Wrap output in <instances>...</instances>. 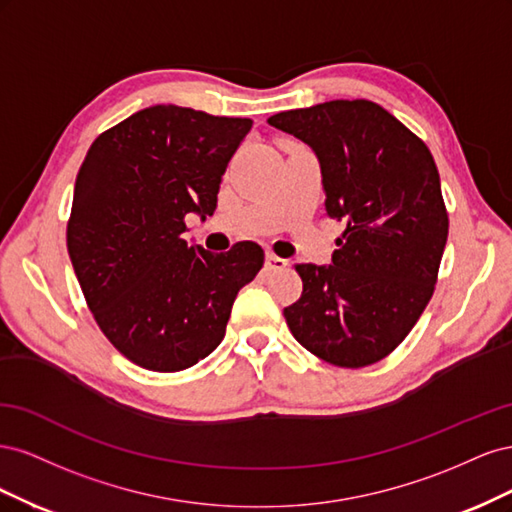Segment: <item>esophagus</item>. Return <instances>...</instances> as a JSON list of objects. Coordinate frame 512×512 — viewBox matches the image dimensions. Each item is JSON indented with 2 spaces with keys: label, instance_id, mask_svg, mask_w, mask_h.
Masks as SVG:
<instances>
[{
  "label": "esophagus",
  "instance_id": "34e87169",
  "mask_svg": "<svg viewBox=\"0 0 512 512\" xmlns=\"http://www.w3.org/2000/svg\"><path fill=\"white\" fill-rule=\"evenodd\" d=\"M288 267V260L286 258H280L275 254H267V269L269 271H282Z\"/></svg>",
  "mask_w": 512,
  "mask_h": 512
}]
</instances>
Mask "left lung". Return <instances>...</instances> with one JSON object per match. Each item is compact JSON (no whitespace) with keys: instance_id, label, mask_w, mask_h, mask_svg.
I'll list each match as a JSON object with an SVG mask.
<instances>
[{"instance_id":"8db88e82","label":"left lung","mask_w":512,"mask_h":512,"mask_svg":"<svg viewBox=\"0 0 512 512\" xmlns=\"http://www.w3.org/2000/svg\"><path fill=\"white\" fill-rule=\"evenodd\" d=\"M316 151L324 209L346 230L333 265H294L303 280L284 318L318 359L359 369L389 356L436 290L448 237L427 145L371 100H331L269 117Z\"/></svg>"}]
</instances>
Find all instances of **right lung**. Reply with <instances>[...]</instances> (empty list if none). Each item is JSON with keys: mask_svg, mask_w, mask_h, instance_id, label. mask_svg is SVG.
<instances>
[{"mask_svg": "<svg viewBox=\"0 0 512 512\" xmlns=\"http://www.w3.org/2000/svg\"><path fill=\"white\" fill-rule=\"evenodd\" d=\"M252 119L149 106L91 143L74 183L68 254L100 331L134 365L173 374L220 346L232 303L265 265L254 241L188 245L185 215H213Z\"/></svg>", "mask_w": 512, "mask_h": 512, "instance_id": "obj_1", "label": "right lung"}]
</instances>
